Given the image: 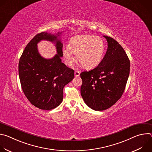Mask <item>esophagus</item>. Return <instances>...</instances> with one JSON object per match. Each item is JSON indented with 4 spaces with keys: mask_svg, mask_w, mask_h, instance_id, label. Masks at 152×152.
I'll return each mask as SVG.
<instances>
[{
    "mask_svg": "<svg viewBox=\"0 0 152 152\" xmlns=\"http://www.w3.org/2000/svg\"><path fill=\"white\" fill-rule=\"evenodd\" d=\"M80 72L79 71V70H76L75 72V76H76V77H78V76H79V75H80Z\"/></svg>",
    "mask_w": 152,
    "mask_h": 152,
    "instance_id": "esophagus-1",
    "label": "esophagus"
}]
</instances>
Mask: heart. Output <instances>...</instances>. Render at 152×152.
Instances as JSON below:
<instances>
[{
    "label": "heart",
    "instance_id": "obj_1",
    "mask_svg": "<svg viewBox=\"0 0 152 152\" xmlns=\"http://www.w3.org/2000/svg\"><path fill=\"white\" fill-rule=\"evenodd\" d=\"M105 45L102 38L92 35H79L71 38L69 48L62 50L65 62L69 67L73 64V53L86 69L97 67L104 56Z\"/></svg>",
    "mask_w": 152,
    "mask_h": 152
}]
</instances>
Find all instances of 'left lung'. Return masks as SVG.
Instances as JSON below:
<instances>
[{"mask_svg":"<svg viewBox=\"0 0 152 152\" xmlns=\"http://www.w3.org/2000/svg\"><path fill=\"white\" fill-rule=\"evenodd\" d=\"M107 49L97 67L80 73L81 96L94 111H103L121 97L130 73V61L123 48L114 38L103 36Z\"/></svg>","mask_w":152,"mask_h":152,"instance_id":"8db88e82","label":"left lung"}]
</instances>
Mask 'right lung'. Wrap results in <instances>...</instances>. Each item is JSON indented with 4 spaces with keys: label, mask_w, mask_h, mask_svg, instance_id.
<instances>
[{
    "label": "right lung",
    "mask_w": 152,
    "mask_h": 152,
    "mask_svg": "<svg viewBox=\"0 0 152 152\" xmlns=\"http://www.w3.org/2000/svg\"><path fill=\"white\" fill-rule=\"evenodd\" d=\"M56 34L47 32L37 34L27 45L18 62V75L22 90L35 107L51 110L63 100V88L74 78V70L67 67L61 59L62 43ZM41 40L54 42L57 54L46 59L39 53L37 44Z\"/></svg>",
    "instance_id": "right-lung-1"
}]
</instances>
